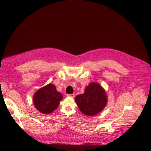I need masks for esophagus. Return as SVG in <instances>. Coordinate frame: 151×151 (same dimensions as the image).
I'll return each mask as SVG.
<instances>
[{
	"instance_id": "1",
	"label": "esophagus",
	"mask_w": 151,
	"mask_h": 151,
	"mask_svg": "<svg viewBox=\"0 0 151 151\" xmlns=\"http://www.w3.org/2000/svg\"><path fill=\"white\" fill-rule=\"evenodd\" d=\"M67 96L74 98L75 97V94H67Z\"/></svg>"
}]
</instances>
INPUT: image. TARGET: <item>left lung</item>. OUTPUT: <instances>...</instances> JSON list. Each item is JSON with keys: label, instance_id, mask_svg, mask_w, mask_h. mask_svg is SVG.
Here are the masks:
<instances>
[{"label": "left lung", "instance_id": "1", "mask_svg": "<svg viewBox=\"0 0 151 151\" xmlns=\"http://www.w3.org/2000/svg\"><path fill=\"white\" fill-rule=\"evenodd\" d=\"M75 101L79 110L85 115L93 116L100 112L107 103L106 94L101 86L91 83L82 94L77 96Z\"/></svg>", "mask_w": 151, "mask_h": 151}]
</instances>
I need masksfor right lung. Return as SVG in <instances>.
<instances>
[{"label":"right lung","mask_w":151,"mask_h":151,"mask_svg":"<svg viewBox=\"0 0 151 151\" xmlns=\"http://www.w3.org/2000/svg\"><path fill=\"white\" fill-rule=\"evenodd\" d=\"M62 99L63 95L56 90L55 85L50 83L35 94L33 103L39 112L48 114L57 108Z\"/></svg>","instance_id":"add662e5"}]
</instances>
